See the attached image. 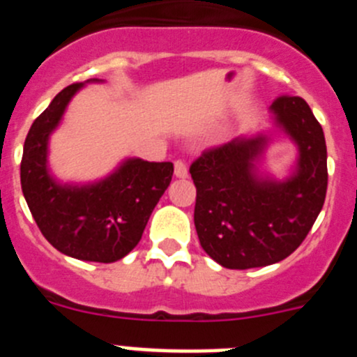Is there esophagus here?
I'll return each mask as SVG.
<instances>
[{"instance_id": "34e87169", "label": "esophagus", "mask_w": 357, "mask_h": 357, "mask_svg": "<svg viewBox=\"0 0 357 357\" xmlns=\"http://www.w3.org/2000/svg\"><path fill=\"white\" fill-rule=\"evenodd\" d=\"M175 176H178V178H185L188 176V166H185L184 160H175Z\"/></svg>"}]
</instances>
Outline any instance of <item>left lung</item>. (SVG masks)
I'll return each mask as SVG.
<instances>
[{"label": "left lung", "instance_id": "left-lung-1", "mask_svg": "<svg viewBox=\"0 0 357 357\" xmlns=\"http://www.w3.org/2000/svg\"><path fill=\"white\" fill-rule=\"evenodd\" d=\"M273 119L298 146L295 172L282 182L259 178L254 160L266 135L236 137L204 150L189 173L197 185L195 227L202 248L230 270L268 266L301 247L327 193L324 130L301 96L275 98Z\"/></svg>", "mask_w": 357, "mask_h": 357}]
</instances>
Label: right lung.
Returning a JSON list of instances; mask_svg holds the SVG:
<instances>
[{
	"label": "right lung",
	"mask_w": 357,
	"mask_h": 357,
	"mask_svg": "<svg viewBox=\"0 0 357 357\" xmlns=\"http://www.w3.org/2000/svg\"><path fill=\"white\" fill-rule=\"evenodd\" d=\"M82 85L62 89L30 127L21 188L37 227L56 250L75 259L114 263L139 243L151 211L172 182L173 164L128 159L96 184H56L48 172L50 134Z\"/></svg>",
	"instance_id": "add662e5"
}]
</instances>
